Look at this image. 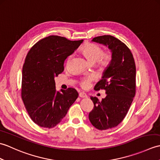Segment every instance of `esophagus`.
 I'll return each mask as SVG.
<instances>
[{
    "mask_svg": "<svg viewBox=\"0 0 160 160\" xmlns=\"http://www.w3.org/2000/svg\"><path fill=\"white\" fill-rule=\"evenodd\" d=\"M79 96H80V98H87V94L83 93V92H80V93H79Z\"/></svg>",
    "mask_w": 160,
    "mask_h": 160,
    "instance_id": "esophagus-1",
    "label": "esophagus"
}]
</instances>
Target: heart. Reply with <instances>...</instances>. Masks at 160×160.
Here are the masks:
<instances>
[{
  "mask_svg": "<svg viewBox=\"0 0 160 160\" xmlns=\"http://www.w3.org/2000/svg\"><path fill=\"white\" fill-rule=\"evenodd\" d=\"M81 53L85 57L88 62L91 63L97 62L98 65L102 68L108 66L112 59V54L110 52H102V49L100 47L92 43H89L84 45L81 49ZM71 58V56L68 57L67 62H69ZM94 79V76H89L84 78L81 81V85L84 88L88 87L91 81H93Z\"/></svg>",
  "mask_w": 160,
  "mask_h": 160,
  "instance_id": "b5f03b06",
  "label": "heart"
}]
</instances>
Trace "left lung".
<instances>
[{
    "instance_id": "left-lung-1",
    "label": "left lung",
    "mask_w": 160,
    "mask_h": 160,
    "mask_svg": "<svg viewBox=\"0 0 160 160\" xmlns=\"http://www.w3.org/2000/svg\"><path fill=\"white\" fill-rule=\"evenodd\" d=\"M92 42L111 50L112 59L94 89H104L107 96L101 101L91 97L94 107L89 114L93 127L99 130L114 128L124 120L135 95L136 68L132 54L120 40L110 35L98 36Z\"/></svg>"
}]
</instances>
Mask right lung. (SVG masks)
Masks as SVG:
<instances>
[{"instance_id": "obj_1", "label": "right lung", "mask_w": 160, "mask_h": 160, "mask_svg": "<svg viewBox=\"0 0 160 160\" xmlns=\"http://www.w3.org/2000/svg\"><path fill=\"white\" fill-rule=\"evenodd\" d=\"M82 42L50 36L36 43L27 55L21 97L30 118L39 127H56L78 98L73 88L56 91L54 78L64 71V60Z\"/></svg>"}]
</instances>
